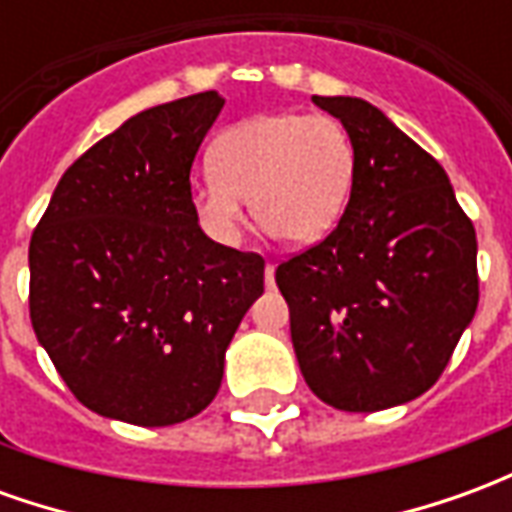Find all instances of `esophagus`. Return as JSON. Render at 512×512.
<instances>
[{
    "label": "esophagus",
    "instance_id": "34e87169",
    "mask_svg": "<svg viewBox=\"0 0 512 512\" xmlns=\"http://www.w3.org/2000/svg\"><path fill=\"white\" fill-rule=\"evenodd\" d=\"M274 263H266V288H274Z\"/></svg>",
    "mask_w": 512,
    "mask_h": 512
}]
</instances>
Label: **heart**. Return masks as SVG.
Listing matches in <instances>:
<instances>
[{
	"label": "heart",
	"mask_w": 512,
	"mask_h": 512,
	"mask_svg": "<svg viewBox=\"0 0 512 512\" xmlns=\"http://www.w3.org/2000/svg\"><path fill=\"white\" fill-rule=\"evenodd\" d=\"M211 167L191 183V202L213 241L238 244L249 197L263 227L288 244L310 246L345 213L356 153L340 120L279 112L227 128L213 142Z\"/></svg>",
	"instance_id": "heart-1"
}]
</instances>
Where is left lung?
I'll return each instance as SVG.
<instances>
[{"mask_svg": "<svg viewBox=\"0 0 512 512\" xmlns=\"http://www.w3.org/2000/svg\"><path fill=\"white\" fill-rule=\"evenodd\" d=\"M351 136L356 175L332 235L277 268L301 376L340 411L436 384L477 312V238L436 158L351 95H312Z\"/></svg>", "mask_w": 512, "mask_h": 512, "instance_id": "obj_1", "label": "left lung"}]
</instances>
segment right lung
I'll list each match as a JSON object with an SVG mask.
<instances>
[{"label":"right lung","instance_id":"1","mask_svg":"<svg viewBox=\"0 0 512 512\" xmlns=\"http://www.w3.org/2000/svg\"><path fill=\"white\" fill-rule=\"evenodd\" d=\"M216 90L139 112L62 175L29 241V318L79 403L142 428L200 414L263 293V257L202 233L189 172Z\"/></svg>","mask_w":512,"mask_h":512}]
</instances>
